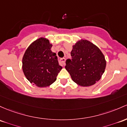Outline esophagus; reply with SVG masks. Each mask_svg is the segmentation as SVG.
I'll return each instance as SVG.
<instances>
[{
    "label": "esophagus",
    "instance_id": "esophagus-1",
    "mask_svg": "<svg viewBox=\"0 0 127 127\" xmlns=\"http://www.w3.org/2000/svg\"><path fill=\"white\" fill-rule=\"evenodd\" d=\"M65 61H66V59L64 58H60L59 60V63L60 64L61 66H64V65H65Z\"/></svg>",
    "mask_w": 127,
    "mask_h": 127
}]
</instances>
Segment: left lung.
Returning a JSON list of instances; mask_svg holds the SVG:
<instances>
[{
	"mask_svg": "<svg viewBox=\"0 0 127 127\" xmlns=\"http://www.w3.org/2000/svg\"><path fill=\"white\" fill-rule=\"evenodd\" d=\"M70 54L72 58L67 60L65 68L75 83L87 87L101 79L106 61L96 46L88 40H80L73 46Z\"/></svg>",
	"mask_w": 127,
	"mask_h": 127,
	"instance_id": "8db88e82",
	"label": "left lung"
}]
</instances>
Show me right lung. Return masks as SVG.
<instances>
[{
  "instance_id": "right-lung-1",
  "label": "right lung",
  "mask_w": 127,
  "mask_h": 127,
  "mask_svg": "<svg viewBox=\"0 0 127 127\" xmlns=\"http://www.w3.org/2000/svg\"><path fill=\"white\" fill-rule=\"evenodd\" d=\"M52 45L45 38L34 41L25 51L22 69L28 80L39 87H48L56 81L62 67L58 64Z\"/></svg>"
}]
</instances>
